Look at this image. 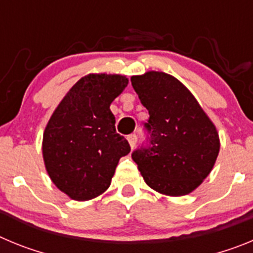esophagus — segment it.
<instances>
[{"mask_svg": "<svg viewBox=\"0 0 253 253\" xmlns=\"http://www.w3.org/2000/svg\"><path fill=\"white\" fill-rule=\"evenodd\" d=\"M126 139H128V142H129V146L131 147V148H134V147H135V144H137V135H135V134H130V135H128V138H126Z\"/></svg>", "mask_w": 253, "mask_h": 253, "instance_id": "1", "label": "esophagus"}]
</instances>
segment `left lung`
<instances>
[{
    "instance_id": "obj_1",
    "label": "left lung",
    "mask_w": 253,
    "mask_h": 253,
    "mask_svg": "<svg viewBox=\"0 0 253 253\" xmlns=\"http://www.w3.org/2000/svg\"><path fill=\"white\" fill-rule=\"evenodd\" d=\"M130 81L149 113V144L134 151L131 158L151 189L187 195L213 169L220 148L215 125L173 76L149 71Z\"/></svg>"
}]
</instances>
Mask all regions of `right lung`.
I'll use <instances>...</instances> for the list:
<instances>
[{
    "mask_svg": "<svg viewBox=\"0 0 253 253\" xmlns=\"http://www.w3.org/2000/svg\"><path fill=\"white\" fill-rule=\"evenodd\" d=\"M122 75L90 73L59 102L43 134L46 172L58 189L77 202L105 193L128 140L115 130L110 105L128 86Z\"/></svg>",
    "mask_w": 253,
    "mask_h": 253,
    "instance_id": "right-lung-1",
    "label": "right lung"
}]
</instances>
